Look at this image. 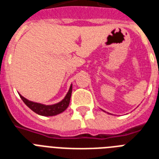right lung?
<instances>
[{
  "label": "right lung",
  "mask_w": 159,
  "mask_h": 159,
  "mask_svg": "<svg viewBox=\"0 0 159 159\" xmlns=\"http://www.w3.org/2000/svg\"><path fill=\"white\" fill-rule=\"evenodd\" d=\"M71 91H72V87L71 86L69 92L65 97V98L60 102L54 104V105H51V106H46V105H42V104L29 101L25 98H23L21 95H20V97L21 100L24 102V103L26 104L29 108L31 109L34 112L42 115V116H54V115L59 114L61 112H62L67 108V107L69 106V103H70Z\"/></svg>",
  "instance_id": "right-lung-1"
}]
</instances>
